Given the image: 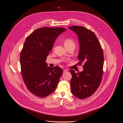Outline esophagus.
<instances>
[{
	"label": "esophagus",
	"mask_w": 123,
	"mask_h": 123,
	"mask_svg": "<svg viewBox=\"0 0 123 123\" xmlns=\"http://www.w3.org/2000/svg\"><path fill=\"white\" fill-rule=\"evenodd\" d=\"M67 71H68V70H67V69H64V70H63V73H65V72H66Z\"/></svg>",
	"instance_id": "obj_1"
}]
</instances>
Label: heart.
<instances>
[{
	"label": "heart",
	"mask_w": 123,
	"mask_h": 123,
	"mask_svg": "<svg viewBox=\"0 0 123 123\" xmlns=\"http://www.w3.org/2000/svg\"><path fill=\"white\" fill-rule=\"evenodd\" d=\"M64 44L65 47L69 46H74L75 47L76 43L71 38H66L64 40Z\"/></svg>",
	"instance_id": "b5f03b06"
}]
</instances>
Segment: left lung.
I'll use <instances>...</instances> for the list:
<instances>
[{
    "mask_svg": "<svg viewBox=\"0 0 123 123\" xmlns=\"http://www.w3.org/2000/svg\"><path fill=\"white\" fill-rule=\"evenodd\" d=\"M68 28L77 35L80 44L78 58L83 63V71L76 73L70 70L72 94L80 99L92 95L99 87L103 75L104 56L101 45L93 32L82 26Z\"/></svg>",
    "mask_w": 123,
    "mask_h": 123,
    "instance_id": "obj_1",
    "label": "left lung"
}]
</instances>
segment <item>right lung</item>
Listing matches in <instances>:
<instances>
[{
	"mask_svg": "<svg viewBox=\"0 0 123 123\" xmlns=\"http://www.w3.org/2000/svg\"><path fill=\"white\" fill-rule=\"evenodd\" d=\"M66 31L64 28H41L26 38L20 54L22 75L29 91L37 96L50 95L58 84L63 69L48 67L45 61L56 38Z\"/></svg>",
	"mask_w": 123,
	"mask_h": 123,
	"instance_id": "1",
	"label": "right lung"
}]
</instances>
